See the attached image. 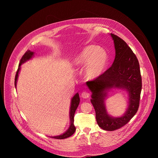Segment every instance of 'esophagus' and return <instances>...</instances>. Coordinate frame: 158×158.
<instances>
[{"instance_id": "34e87169", "label": "esophagus", "mask_w": 158, "mask_h": 158, "mask_svg": "<svg viewBox=\"0 0 158 158\" xmlns=\"http://www.w3.org/2000/svg\"><path fill=\"white\" fill-rule=\"evenodd\" d=\"M81 97L83 98H87L89 97V93L85 91V92H83L81 94Z\"/></svg>"}]
</instances>
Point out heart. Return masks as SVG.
I'll list each match as a JSON object with an SVG mask.
<instances>
[{
  "instance_id": "obj_1",
  "label": "heart",
  "mask_w": 158,
  "mask_h": 158,
  "mask_svg": "<svg viewBox=\"0 0 158 158\" xmlns=\"http://www.w3.org/2000/svg\"><path fill=\"white\" fill-rule=\"evenodd\" d=\"M108 61V56L104 49L96 45L85 47L74 59V64L84 66L85 76L89 80H94L104 72Z\"/></svg>"
}]
</instances>
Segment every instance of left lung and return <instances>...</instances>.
Returning a JSON list of instances; mask_svg holds the SVG:
<instances>
[{
	"label": "left lung",
	"instance_id": "left-lung-1",
	"mask_svg": "<svg viewBox=\"0 0 158 158\" xmlns=\"http://www.w3.org/2000/svg\"><path fill=\"white\" fill-rule=\"evenodd\" d=\"M115 48V58L110 68L98 78L86 82L92 92L91 102L95 110L98 126L105 131L118 129L127 123L138 111L142 81L139 64L135 53L118 36L111 33ZM122 88L129 94V106L123 116L113 118L106 112L104 99L106 91L111 88Z\"/></svg>",
	"mask_w": 158,
	"mask_h": 158
}]
</instances>
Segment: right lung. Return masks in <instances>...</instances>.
<instances>
[{"mask_svg": "<svg viewBox=\"0 0 158 158\" xmlns=\"http://www.w3.org/2000/svg\"><path fill=\"white\" fill-rule=\"evenodd\" d=\"M33 54L34 52L30 51L29 50H27V51L26 52V53L24 54V55L22 57L21 60L20 61V63L19 65V68L17 70V72L16 73V76H15V86L16 88V81H17L18 79V76H19V73L20 69V66L22 63H23L24 62H26L27 60H29V59L32 57V56H33ZM79 102H80V98H79V94H76L73 96V97L71 101V106H70V126L69 129L66 131L64 134L60 135V136H53L52 137V138H55V139H64L66 138H69L70 136H71L74 132L76 131V127L74 126L73 124V122H74V114H75V112H76L77 107L79 104Z\"/></svg>", "mask_w": 158, "mask_h": 158, "instance_id": "1", "label": "right lung"}]
</instances>
